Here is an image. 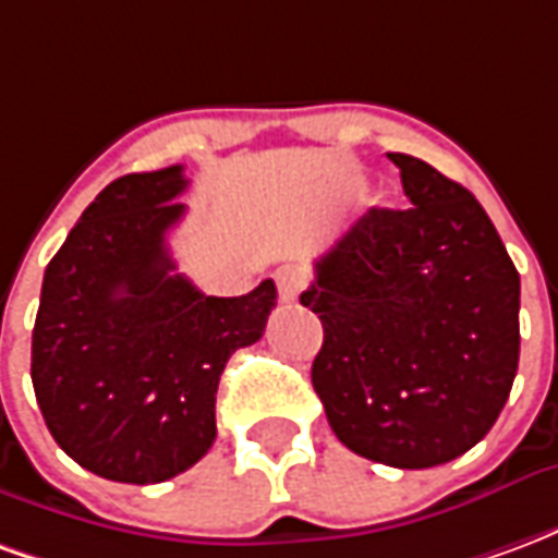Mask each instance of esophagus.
<instances>
[{
  "label": "esophagus",
  "mask_w": 558,
  "mask_h": 558,
  "mask_svg": "<svg viewBox=\"0 0 558 558\" xmlns=\"http://www.w3.org/2000/svg\"><path fill=\"white\" fill-rule=\"evenodd\" d=\"M275 280H278L280 299H283V302H295V299H299V292H302V287H304V271L295 266H283V268H278Z\"/></svg>",
  "instance_id": "obj_1"
}]
</instances>
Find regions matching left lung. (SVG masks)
Wrapping results in <instances>:
<instances>
[{"label":"left lung","instance_id":"obj_1","mask_svg":"<svg viewBox=\"0 0 558 558\" xmlns=\"http://www.w3.org/2000/svg\"><path fill=\"white\" fill-rule=\"evenodd\" d=\"M410 208H371L314 263L311 379L355 454L430 469L499 418L520 362V275L463 184L391 151Z\"/></svg>","mask_w":558,"mask_h":558}]
</instances>
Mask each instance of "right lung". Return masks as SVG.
<instances>
[{
	"label": "right lung",
	"instance_id": "1",
	"mask_svg": "<svg viewBox=\"0 0 558 558\" xmlns=\"http://www.w3.org/2000/svg\"><path fill=\"white\" fill-rule=\"evenodd\" d=\"M184 167L131 172L95 196L44 271L32 386L59 448L95 475L160 484L206 457L230 355L263 338L275 280L218 299L175 275Z\"/></svg>",
	"mask_w": 558,
	"mask_h": 558
}]
</instances>
